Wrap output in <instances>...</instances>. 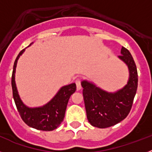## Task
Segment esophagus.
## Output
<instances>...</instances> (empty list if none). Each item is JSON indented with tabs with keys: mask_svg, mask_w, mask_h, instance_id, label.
<instances>
[{
	"mask_svg": "<svg viewBox=\"0 0 152 152\" xmlns=\"http://www.w3.org/2000/svg\"><path fill=\"white\" fill-rule=\"evenodd\" d=\"M76 85H77V91H80L81 89V84H80V80L78 79L76 80Z\"/></svg>",
	"mask_w": 152,
	"mask_h": 152,
	"instance_id": "1",
	"label": "esophagus"
}]
</instances>
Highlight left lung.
Returning a JSON list of instances; mask_svg holds the SVG:
<instances>
[{
    "label": "left lung",
    "mask_w": 152,
    "mask_h": 152,
    "mask_svg": "<svg viewBox=\"0 0 152 152\" xmlns=\"http://www.w3.org/2000/svg\"><path fill=\"white\" fill-rule=\"evenodd\" d=\"M119 59L127 65L129 80L121 89L108 92L91 81H81L88 122L91 126L104 129L125 119L131 110L138 88V72L133 58L128 49L122 47Z\"/></svg>",
    "instance_id": "obj_1"
}]
</instances>
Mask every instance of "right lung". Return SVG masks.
Masks as SVG:
<instances>
[{"instance_id": "1", "label": "right lung", "mask_w": 152, "mask_h": 152, "mask_svg": "<svg viewBox=\"0 0 152 152\" xmlns=\"http://www.w3.org/2000/svg\"><path fill=\"white\" fill-rule=\"evenodd\" d=\"M33 43V42H32L29 45ZM25 49H23L19 53L13 64L11 80L13 100L19 113L26 125L42 131H52L58 128L63 121L68 100L71 95L73 94L76 91V84L75 83H72L61 87L52 100L45 105L37 107H27L20 97L15 81L17 61L25 52Z\"/></svg>"}]
</instances>
